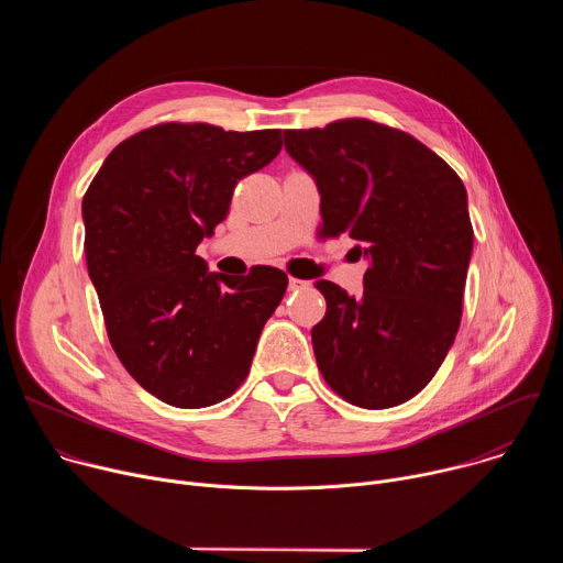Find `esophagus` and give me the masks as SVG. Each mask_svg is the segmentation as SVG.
<instances>
[{
	"instance_id": "obj_1",
	"label": "esophagus",
	"mask_w": 563,
	"mask_h": 563,
	"mask_svg": "<svg viewBox=\"0 0 563 563\" xmlns=\"http://www.w3.org/2000/svg\"><path fill=\"white\" fill-rule=\"evenodd\" d=\"M309 283L307 280H300V278H294L289 276V291H298V289H305Z\"/></svg>"
}]
</instances>
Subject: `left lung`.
Returning a JSON list of instances; mask_svg holds the SVG:
<instances>
[{
  "instance_id": "8db88e82",
  "label": "left lung",
  "mask_w": 563,
  "mask_h": 563,
  "mask_svg": "<svg viewBox=\"0 0 563 563\" xmlns=\"http://www.w3.org/2000/svg\"><path fill=\"white\" fill-rule=\"evenodd\" d=\"M285 148L318 185V235L350 233L369 258L358 298L316 283L328 300L311 330L318 369L356 408L406 404L461 325L474 240L465 187L423 142L365 118L289 129Z\"/></svg>"
}]
</instances>
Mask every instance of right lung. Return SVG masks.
<instances>
[{
  "mask_svg": "<svg viewBox=\"0 0 563 563\" xmlns=\"http://www.w3.org/2000/svg\"><path fill=\"white\" fill-rule=\"evenodd\" d=\"M280 146V129L163 122L120 142L85 194L87 267L111 347L174 408H209L243 385L283 300L285 272L209 274L196 256L227 218L238 180Z\"/></svg>",
  "mask_w": 563,
  "mask_h": 563,
  "instance_id": "obj_1",
  "label": "right lung"
}]
</instances>
